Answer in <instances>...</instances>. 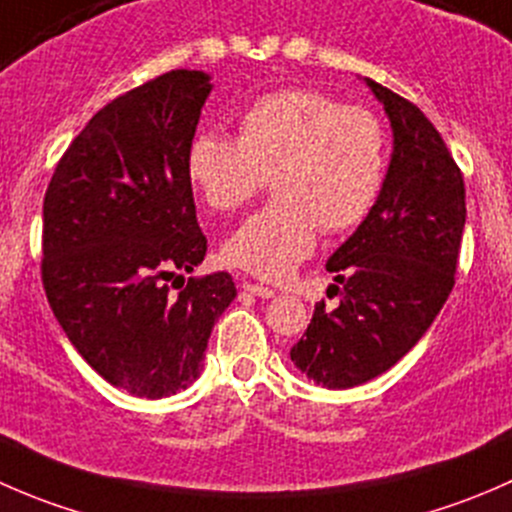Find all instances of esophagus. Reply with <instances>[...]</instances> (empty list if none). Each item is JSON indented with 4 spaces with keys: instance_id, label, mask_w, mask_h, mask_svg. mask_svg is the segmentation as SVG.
<instances>
[{
    "instance_id": "34e87169",
    "label": "esophagus",
    "mask_w": 512,
    "mask_h": 512,
    "mask_svg": "<svg viewBox=\"0 0 512 512\" xmlns=\"http://www.w3.org/2000/svg\"><path fill=\"white\" fill-rule=\"evenodd\" d=\"M242 289H245V292H250V294H255V297H262V299H272L275 297V289L272 287H265V285H255V282H242L240 285Z\"/></svg>"
}]
</instances>
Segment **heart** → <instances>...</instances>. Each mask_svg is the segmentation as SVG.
Wrapping results in <instances>:
<instances>
[{"instance_id": "obj_1", "label": "heart", "mask_w": 512, "mask_h": 512, "mask_svg": "<svg viewBox=\"0 0 512 512\" xmlns=\"http://www.w3.org/2000/svg\"><path fill=\"white\" fill-rule=\"evenodd\" d=\"M386 165L379 118L312 89H282L252 101L237 118V141L203 131L185 168L220 213L245 208L267 183L277 198L223 245L225 262L282 280L317 245V232L359 225L376 203Z\"/></svg>"}]
</instances>
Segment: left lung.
<instances>
[{
  "label": "left lung",
  "instance_id": "left-lung-1",
  "mask_svg": "<svg viewBox=\"0 0 512 512\" xmlns=\"http://www.w3.org/2000/svg\"><path fill=\"white\" fill-rule=\"evenodd\" d=\"M394 131L384 185L364 223L329 257L337 309L319 302L292 347L294 366L327 389L384 374L416 347L456 282L466 185L421 108L364 79Z\"/></svg>",
  "mask_w": 512,
  "mask_h": 512
}]
</instances>
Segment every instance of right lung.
I'll use <instances>...</instances> for the list:
<instances>
[{"label": "right lung", "instance_id": "obj_1", "mask_svg": "<svg viewBox=\"0 0 512 512\" xmlns=\"http://www.w3.org/2000/svg\"><path fill=\"white\" fill-rule=\"evenodd\" d=\"M210 91L208 74L175 69L113 98L66 148L44 195L51 312L91 369L141 399L198 379L237 294L227 272L168 289L208 252L185 156Z\"/></svg>", "mask_w": 512, "mask_h": 512}]
</instances>
